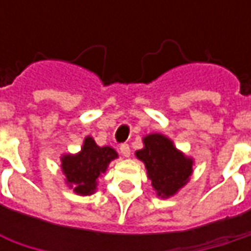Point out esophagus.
Segmentation results:
<instances>
[{
  "mask_svg": "<svg viewBox=\"0 0 251 251\" xmlns=\"http://www.w3.org/2000/svg\"><path fill=\"white\" fill-rule=\"evenodd\" d=\"M119 150H121V154H122L124 157H129V155H130V148H129L127 144H122V145L119 147Z\"/></svg>",
  "mask_w": 251,
  "mask_h": 251,
  "instance_id": "obj_1",
  "label": "esophagus"
}]
</instances>
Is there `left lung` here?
I'll use <instances>...</instances> for the list:
<instances>
[{
  "label": "left lung",
  "mask_w": 251,
  "mask_h": 251,
  "mask_svg": "<svg viewBox=\"0 0 251 251\" xmlns=\"http://www.w3.org/2000/svg\"><path fill=\"white\" fill-rule=\"evenodd\" d=\"M142 141L144 148L138 150L135 155L145 164L157 196H173L189 181L193 160L178 151L173 141L161 133H150Z\"/></svg>",
  "instance_id": "1"
}]
</instances>
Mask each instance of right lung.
Segmentation results:
<instances>
[{"label": "right lung", "mask_w": 251, "mask_h": 251, "mask_svg": "<svg viewBox=\"0 0 251 251\" xmlns=\"http://www.w3.org/2000/svg\"><path fill=\"white\" fill-rule=\"evenodd\" d=\"M115 158H118V152L112 147H99L91 136H87L78 154L61 157V167L67 184L76 195L87 196L96 192L99 176L106 173L107 166Z\"/></svg>", "instance_id": "1"}]
</instances>
